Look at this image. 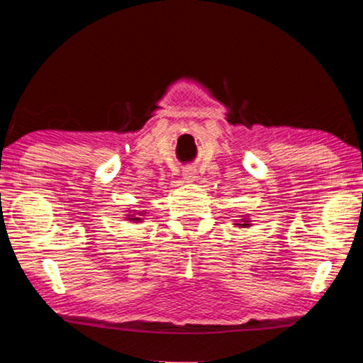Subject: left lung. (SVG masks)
<instances>
[{
  "label": "left lung",
  "instance_id": "8db88e82",
  "mask_svg": "<svg viewBox=\"0 0 363 363\" xmlns=\"http://www.w3.org/2000/svg\"><path fill=\"white\" fill-rule=\"evenodd\" d=\"M245 226H246V223H245Z\"/></svg>",
  "mask_w": 363,
  "mask_h": 363
}]
</instances>
